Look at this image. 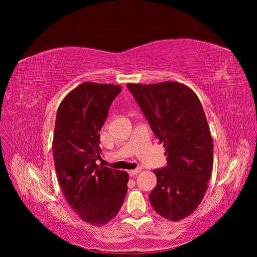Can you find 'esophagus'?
Returning <instances> with one entry per match:
<instances>
[{
    "instance_id": "1",
    "label": "esophagus",
    "mask_w": 257,
    "mask_h": 257,
    "mask_svg": "<svg viewBox=\"0 0 257 257\" xmlns=\"http://www.w3.org/2000/svg\"><path fill=\"white\" fill-rule=\"evenodd\" d=\"M139 172H141V168L132 169V170H130V172H128V175H130V177H134V176H136Z\"/></svg>"
}]
</instances>
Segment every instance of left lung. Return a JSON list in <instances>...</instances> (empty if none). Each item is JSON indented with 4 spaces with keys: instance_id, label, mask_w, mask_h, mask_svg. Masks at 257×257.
Masks as SVG:
<instances>
[{
    "instance_id": "obj_1",
    "label": "left lung",
    "mask_w": 257,
    "mask_h": 257,
    "mask_svg": "<svg viewBox=\"0 0 257 257\" xmlns=\"http://www.w3.org/2000/svg\"><path fill=\"white\" fill-rule=\"evenodd\" d=\"M127 88L165 148L167 166L154 169L149 199L169 221L192 214L203 200L213 166V144L203 106L191 88L177 81L127 83Z\"/></svg>"
}]
</instances>
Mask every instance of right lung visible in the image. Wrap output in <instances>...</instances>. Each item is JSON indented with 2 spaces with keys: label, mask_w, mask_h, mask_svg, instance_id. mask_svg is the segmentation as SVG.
<instances>
[{
  "label": "right lung",
  "mask_w": 257,
  "mask_h": 257,
  "mask_svg": "<svg viewBox=\"0 0 257 257\" xmlns=\"http://www.w3.org/2000/svg\"><path fill=\"white\" fill-rule=\"evenodd\" d=\"M120 85L83 82L62 100L57 112L52 151L62 193L75 213L94 226L118 214L127 192L126 172L96 164L99 131Z\"/></svg>",
  "instance_id": "1"
}]
</instances>
